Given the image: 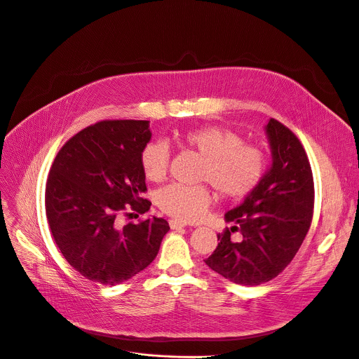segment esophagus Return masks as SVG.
<instances>
[{"mask_svg":"<svg viewBox=\"0 0 359 359\" xmlns=\"http://www.w3.org/2000/svg\"><path fill=\"white\" fill-rule=\"evenodd\" d=\"M169 226H170V229H173V230H177V229H183V227H186V224H184L183 222L176 220V219L169 220Z\"/></svg>","mask_w":359,"mask_h":359,"instance_id":"obj_1","label":"esophagus"}]
</instances>
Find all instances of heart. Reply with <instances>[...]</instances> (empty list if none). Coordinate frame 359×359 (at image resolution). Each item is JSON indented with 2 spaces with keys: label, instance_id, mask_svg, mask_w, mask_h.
<instances>
[{
  "label": "heart",
  "instance_id": "b5f03b06",
  "mask_svg": "<svg viewBox=\"0 0 359 359\" xmlns=\"http://www.w3.org/2000/svg\"><path fill=\"white\" fill-rule=\"evenodd\" d=\"M180 142L203 158L198 182L210 183L217 196L237 201L257 187L267 169L266 153L226 128L208 125L182 133ZM170 147L165 140L149 142L140 151V166L147 180L158 183L166 177ZM212 203L210 189L204 184H169L158 191L156 204L162 212L180 222L203 217Z\"/></svg>",
  "mask_w": 359,
  "mask_h": 359
}]
</instances>
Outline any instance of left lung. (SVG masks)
<instances>
[{"instance_id":"1","label":"left lung","mask_w":359,"mask_h":359,"mask_svg":"<svg viewBox=\"0 0 359 359\" xmlns=\"http://www.w3.org/2000/svg\"><path fill=\"white\" fill-rule=\"evenodd\" d=\"M273 165L240 206L224 219L231 227L204 260L213 271L241 285L276 278L295 257L314 213V179L298 137L281 122L266 126ZM238 232L236 239L232 234Z\"/></svg>"}]
</instances>
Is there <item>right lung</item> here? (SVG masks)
Wrapping results in <instances>:
<instances>
[{"instance_id":"right-lung-1","label":"right lung","mask_w":359,"mask_h":359,"mask_svg":"<svg viewBox=\"0 0 359 359\" xmlns=\"http://www.w3.org/2000/svg\"><path fill=\"white\" fill-rule=\"evenodd\" d=\"M150 136L149 121H100L74 135L50 166L48 224L64 259L86 280L116 285L132 278L155 260L170 230L155 216L119 223L129 210L150 209L140 166Z\"/></svg>"}]
</instances>
